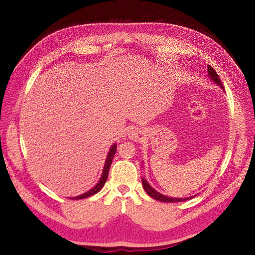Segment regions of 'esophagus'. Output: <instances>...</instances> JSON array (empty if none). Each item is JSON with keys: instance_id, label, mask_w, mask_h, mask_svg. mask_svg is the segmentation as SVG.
Instances as JSON below:
<instances>
[{"instance_id": "esophagus-1", "label": "esophagus", "mask_w": 255, "mask_h": 255, "mask_svg": "<svg viewBox=\"0 0 255 255\" xmlns=\"http://www.w3.org/2000/svg\"><path fill=\"white\" fill-rule=\"evenodd\" d=\"M142 136H143V132L139 128H132L128 132V138H129V139L134 140V141L140 140Z\"/></svg>"}]
</instances>
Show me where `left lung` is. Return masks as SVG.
Wrapping results in <instances>:
<instances>
[{"label": "left lung", "mask_w": 255, "mask_h": 255, "mask_svg": "<svg viewBox=\"0 0 255 255\" xmlns=\"http://www.w3.org/2000/svg\"><path fill=\"white\" fill-rule=\"evenodd\" d=\"M207 72H208V75H210V79L214 82V83H216L218 85V86H220L221 87V89H223V86H222V83H221V81H220V79H219V76H218V74H217V72H216L214 69L208 65L207 66ZM142 180V185H143V189L145 190V192L146 194H148L150 197H152L153 199H155V200H158V201H161V202H182V201H186V200H190V199H192L194 197H188V198H170V197H167V196H164V195H161V194H159L158 191H156L155 189H153L151 186H150V184L146 182L144 179H141Z\"/></svg>", "instance_id": "1"}]
</instances>
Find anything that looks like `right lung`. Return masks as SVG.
Segmentation results:
<instances>
[{
	"label": "right lung",
	"mask_w": 255,
	"mask_h": 255,
	"mask_svg": "<svg viewBox=\"0 0 255 255\" xmlns=\"http://www.w3.org/2000/svg\"><path fill=\"white\" fill-rule=\"evenodd\" d=\"M116 151H117V144H113L111 146L110 149V152L109 154H107V157H106V160H105V165H104V168H103V171H102V175H101V179H100V181L97 183L96 186L94 188H91L90 190L84 192L83 195H80L78 197H73L71 199L73 200H79V199H85V198H88L90 196H94L96 195L97 192H99L100 190L102 189V187L104 186V184L107 180V176H109V172H110V168H111V165H112V161H113V158H114V155Z\"/></svg>",
	"instance_id": "right-lung-1"
}]
</instances>
